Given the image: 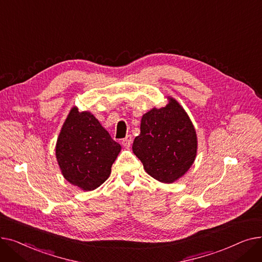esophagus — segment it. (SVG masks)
Returning <instances> with one entry per match:
<instances>
[{"label": "esophagus", "instance_id": "34e87169", "mask_svg": "<svg viewBox=\"0 0 262 262\" xmlns=\"http://www.w3.org/2000/svg\"><path fill=\"white\" fill-rule=\"evenodd\" d=\"M132 141H133V138H132V136L130 135H127L125 138L124 139H122V144L125 146V147H129L130 146V144H132Z\"/></svg>", "mask_w": 262, "mask_h": 262}]
</instances>
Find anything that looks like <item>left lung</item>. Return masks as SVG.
Instances as JSON below:
<instances>
[{
	"mask_svg": "<svg viewBox=\"0 0 262 262\" xmlns=\"http://www.w3.org/2000/svg\"><path fill=\"white\" fill-rule=\"evenodd\" d=\"M198 141L195 129L183 107L170 98L169 104L143 115L140 135L133 152L144 170L161 183H173L193 163Z\"/></svg>",
	"mask_w": 262,
	"mask_h": 262,
	"instance_id": "1",
	"label": "left lung"
}]
</instances>
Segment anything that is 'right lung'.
<instances>
[{"instance_id": "add662e5", "label": "right lung", "mask_w": 262, "mask_h": 262, "mask_svg": "<svg viewBox=\"0 0 262 262\" xmlns=\"http://www.w3.org/2000/svg\"><path fill=\"white\" fill-rule=\"evenodd\" d=\"M121 150L90 113L76 107L69 114L56 144V158L66 180L82 190L101 186Z\"/></svg>"}]
</instances>
